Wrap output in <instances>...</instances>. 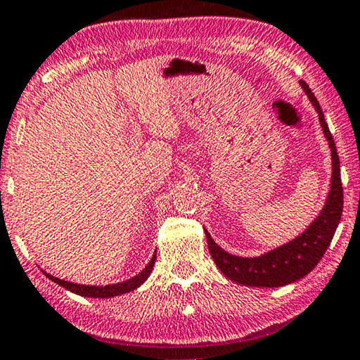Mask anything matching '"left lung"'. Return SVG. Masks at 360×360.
<instances>
[{
    "mask_svg": "<svg viewBox=\"0 0 360 360\" xmlns=\"http://www.w3.org/2000/svg\"><path fill=\"white\" fill-rule=\"evenodd\" d=\"M302 89L309 96L310 102L314 103L315 110L319 112L320 124L331 148L333 159V174H331V188L328 193V200L323 206L320 216L302 232L299 237L289 243L278 247L271 252L257 258H243L231 255L219 247L212 240L210 232L205 229L207 238V248L216 266L222 271V274L231 281L242 285H252V288H281V285L295 283L310 273L325 255L326 248L330 247L335 236L338 224L342 214V184L340 174V158L335 146L328 123L325 122L321 107L314 92L307 82L300 81Z\"/></svg>",
    "mask_w": 360,
    "mask_h": 360,
    "instance_id": "left-lung-1",
    "label": "left lung"
}]
</instances>
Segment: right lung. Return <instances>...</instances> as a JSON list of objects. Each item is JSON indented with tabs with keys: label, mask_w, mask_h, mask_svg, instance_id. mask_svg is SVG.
Segmentation results:
<instances>
[{
	"label": "right lung",
	"mask_w": 360,
	"mask_h": 360,
	"mask_svg": "<svg viewBox=\"0 0 360 360\" xmlns=\"http://www.w3.org/2000/svg\"><path fill=\"white\" fill-rule=\"evenodd\" d=\"M154 263H155V253H154V257L150 258V262L148 263V266H146L138 276H134V278H131V279L123 281V283L108 284V285L75 284V283H68V281L55 278V276H51L49 273H45V276L49 279L53 281V283L60 284L61 288L71 290V292H75L77 295L94 297V299H97V297H101V299H108V297H115V295H120V294H127V292H129V290H134L136 288H139V285H141L144 281L149 278L150 271H153V268H154Z\"/></svg>",
	"instance_id": "1"
}]
</instances>
